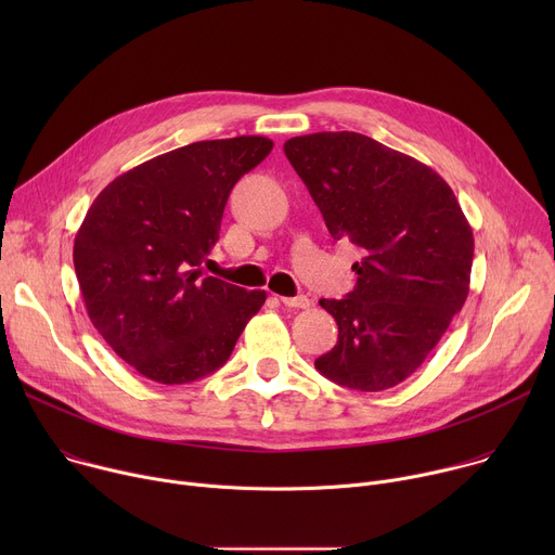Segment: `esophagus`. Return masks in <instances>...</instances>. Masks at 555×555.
Segmentation results:
<instances>
[{"mask_svg":"<svg viewBox=\"0 0 555 555\" xmlns=\"http://www.w3.org/2000/svg\"><path fill=\"white\" fill-rule=\"evenodd\" d=\"M281 302L285 307H292V309H307L309 307V298L307 296H283Z\"/></svg>","mask_w":555,"mask_h":555,"instance_id":"34e87169","label":"esophagus"}]
</instances>
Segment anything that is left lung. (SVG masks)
I'll return each mask as SVG.
<instances>
[{
    "label": "left lung",
    "instance_id": "1",
    "mask_svg": "<svg viewBox=\"0 0 555 555\" xmlns=\"http://www.w3.org/2000/svg\"><path fill=\"white\" fill-rule=\"evenodd\" d=\"M283 151L334 240L364 253L353 292L321 298L338 343L315 369L364 392L404 382L469 292L474 236L452 189L415 157L356 131L296 135Z\"/></svg>",
    "mask_w": 555,
    "mask_h": 555
}]
</instances>
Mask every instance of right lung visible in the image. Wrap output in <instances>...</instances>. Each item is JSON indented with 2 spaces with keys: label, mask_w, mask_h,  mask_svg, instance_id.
<instances>
[{
  "label": "right lung",
  "mask_w": 555,
  "mask_h": 555,
  "mask_svg": "<svg viewBox=\"0 0 555 555\" xmlns=\"http://www.w3.org/2000/svg\"><path fill=\"white\" fill-rule=\"evenodd\" d=\"M263 135L202 140L109 182L74 236V270L105 343L144 377L195 382L230 358L266 302L204 276L232 186L266 160Z\"/></svg>",
  "instance_id": "obj_1"
}]
</instances>
